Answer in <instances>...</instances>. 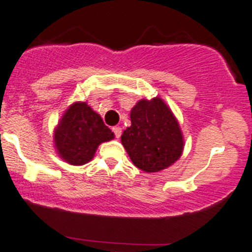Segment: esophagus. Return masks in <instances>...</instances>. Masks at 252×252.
Masks as SVG:
<instances>
[{
    "label": "esophagus",
    "instance_id": "34e87169",
    "mask_svg": "<svg viewBox=\"0 0 252 252\" xmlns=\"http://www.w3.org/2000/svg\"><path fill=\"white\" fill-rule=\"evenodd\" d=\"M113 132H114V134H115V137H117V138H119L120 135H122V128H120V126H114Z\"/></svg>",
    "mask_w": 252,
    "mask_h": 252
}]
</instances>
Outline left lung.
Segmentation results:
<instances>
[{
  "label": "left lung",
  "mask_w": 252,
  "mask_h": 252,
  "mask_svg": "<svg viewBox=\"0 0 252 252\" xmlns=\"http://www.w3.org/2000/svg\"><path fill=\"white\" fill-rule=\"evenodd\" d=\"M132 126L122 134V144L135 167L158 172L174 165L184 151L180 124L161 97L142 99L130 110Z\"/></svg>",
  "instance_id": "1"
}]
</instances>
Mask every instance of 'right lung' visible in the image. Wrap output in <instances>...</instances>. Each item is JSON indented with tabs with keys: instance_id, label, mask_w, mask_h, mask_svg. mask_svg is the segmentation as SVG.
Segmentation results:
<instances>
[{
	"instance_id": "right-lung-1",
	"label": "right lung",
	"mask_w": 252,
	"mask_h": 252,
	"mask_svg": "<svg viewBox=\"0 0 252 252\" xmlns=\"http://www.w3.org/2000/svg\"><path fill=\"white\" fill-rule=\"evenodd\" d=\"M114 137L111 129L87 102L76 101L67 108L54 128L53 142L56 152L64 162L81 166L94 158L100 144Z\"/></svg>"
}]
</instances>
